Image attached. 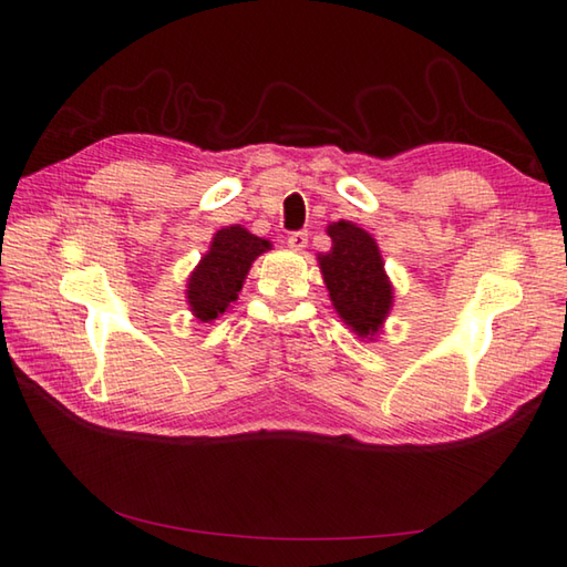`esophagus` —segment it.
Returning a JSON list of instances; mask_svg holds the SVG:
<instances>
[{
    "label": "esophagus",
    "instance_id": "obj_1",
    "mask_svg": "<svg viewBox=\"0 0 567 567\" xmlns=\"http://www.w3.org/2000/svg\"><path fill=\"white\" fill-rule=\"evenodd\" d=\"M307 240H309L307 231H295V234H290V238H287V246H290L292 250H305Z\"/></svg>",
    "mask_w": 567,
    "mask_h": 567
}]
</instances>
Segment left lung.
<instances>
[{
    "mask_svg": "<svg viewBox=\"0 0 567 567\" xmlns=\"http://www.w3.org/2000/svg\"><path fill=\"white\" fill-rule=\"evenodd\" d=\"M331 250L319 256L333 309L360 339H372L392 309V285L380 248L365 228L351 221L329 224Z\"/></svg>",
    "mask_w": 567,
    "mask_h": 567,
    "instance_id": "obj_1",
    "label": "left lung"
}]
</instances>
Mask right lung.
<instances>
[{"label": "right lung", "mask_w": 567, "mask_h": 567, "mask_svg": "<svg viewBox=\"0 0 567 567\" xmlns=\"http://www.w3.org/2000/svg\"><path fill=\"white\" fill-rule=\"evenodd\" d=\"M270 248V240L252 236L238 224L219 228L209 250L187 277V305L192 315L204 323L224 315L238 299L252 260Z\"/></svg>", "instance_id": "1"}]
</instances>
